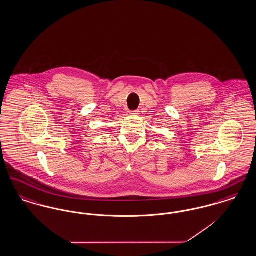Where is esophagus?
I'll return each instance as SVG.
<instances>
[{
    "mask_svg": "<svg viewBox=\"0 0 256 256\" xmlns=\"http://www.w3.org/2000/svg\"><path fill=\"white\" fill-rule=\"evenodd\" d=\"M130 114L132 115H138L139 114V110H132V111H130Z\"/></svg>",
    "mask_w": 256,
    "mask_h": 256,
    "instance_id": "obj_1",
    "label": "esophagus"
}]
</instances>
